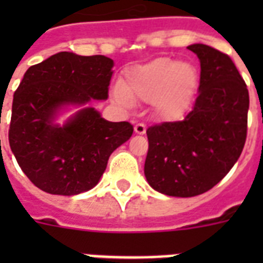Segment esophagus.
I'll list each match as a JSON object with an SVG mask.
<instances>
[{
	"instance_id": "esophagus-1",
	"label": "esophagus",
	"mask_w": 263,
	"mask_h": 263,
	"mask_svg": "<svg viewBox=\"0 0 263 263\" xmlns=\"http://www.w3.org/2000/svg\"><path fill=\"white\" fill-rule=\"evenodd\" d=\"M134 129H135V134H138V135H144V134H146V125L142 123L136 124L135 127H134Z\"/></svg>"
}]
</instances>
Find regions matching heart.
I'll use <instances>...</instances> for the list:
<instances>
[{
	"instance_id": "heart-1",
	"label": "heart",
	"mask_w": 263,
	"mask_h": 263,
	"mask_svg": "<svg viewBox=\"0 0 263 263\" xmlns=\"http://www.w3.org/2000/svg\"><path fill=\"white\" fill-rule=\"evenodd\" d=\"M198 87V72L187 61L157 59L129 69L124 84L113 88V99L129 107L134 99L152 102L154 115L165 121L183 119Z\"/></svg>"
}]
</instances>
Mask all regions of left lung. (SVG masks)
<instances>
[{
    "label": "left lung",
    "instance_id": "obj_1",
    "mask_svg": "<svg viewBox=\"0 0 263 263\" xmlns=\"http://www.w3.org/2000/svg\"><path fill=\"white\" fill-rule=\"evenodd\" d=\"M200 63L198 98L183 121L146 131L144 176L168 196L209 191L239 160L247 136L249 90L228 55L203 43L187 47Z\"/></svg>",
    "mask_w": 263,
    "mask_h": 263
}]
</instances>
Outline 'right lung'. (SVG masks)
<instances>
[{"mask_svg":"<svg viewBox=\"0 0 263 263\" xmlns=\"http://www.w3.org/2000/svg\"><path fill=\"white\" fill-rule=\"evenodd\" d=\"M113 60L60 51L24 73L13 95L10 150L42 191L72 196L94 188L116 148L131 138L127 121L111 123L92 101H106ZM76 108L63 124L60 115Z\"/></svg>","mask_w":263,"mask_h":263,"instance_id":"right-lung-1","label":"right lung"}]
</instances>
